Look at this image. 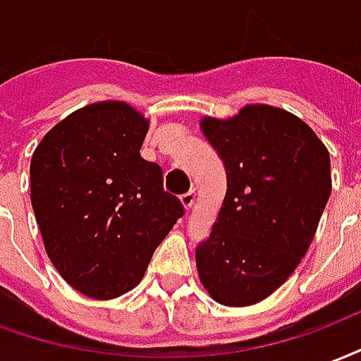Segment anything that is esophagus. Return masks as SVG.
Here are the masks:
<instances>
[{
	"mask_svg": "<svg viewBox=\"0 0 361 361\" xmlns=\"http://www.w3.org/2000/svg\"><path fill=\"white\" fill-rule=\"evenodd\" d=\"M195 197H197V195H195V191H188L185 195H181V204L185 207V210H189V208L193 207Z\"/></svg>",
	"mask_w": 361,
	"mask_h": 361,
	"instance_id": "1",
	"label": "esophagus"
}]
</instances>
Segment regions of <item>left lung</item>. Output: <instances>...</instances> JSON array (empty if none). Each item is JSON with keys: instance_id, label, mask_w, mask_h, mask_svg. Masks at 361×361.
I'll list each match as a JSON object with an SVG mask.
<instances>
[{"instance_id": "obj_1", "label": "left lung", "mask_w": 361, "mask_h": 361, "mask_svg": "<svg viewBox=\"0 0 361 361\" xmlns=\"http://www.w3.org/2000/svg\"><path fill=\"white\" fill-rule=\"evenodd\" d=\"M202 132L226 164L228 191L212 231L195 248L216 302L264 300L300 264L331 195L329 153L295 114L248 105Z\"/></svg>"}]
</instances>
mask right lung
I'll return each mask as SVG.
<instances>
[{
    "label": "right lung",
    "mask_w": 361,
    "mask_h": 361,
    "mask_svg": "<svg viewBox=\"0 0 361 361\" xmlns=\"http://www.w3.org/2000/svg\"><path fill=\"white\" fill-rule=\"evenodd\" d=\"M149 122L122 101L80 109L30 162L32 208L47 256L71 287L109 300L132 290L185 208L140 154Z\"/></svg>",
    "instance_id": "right-lung-1"
}]
</instances>
